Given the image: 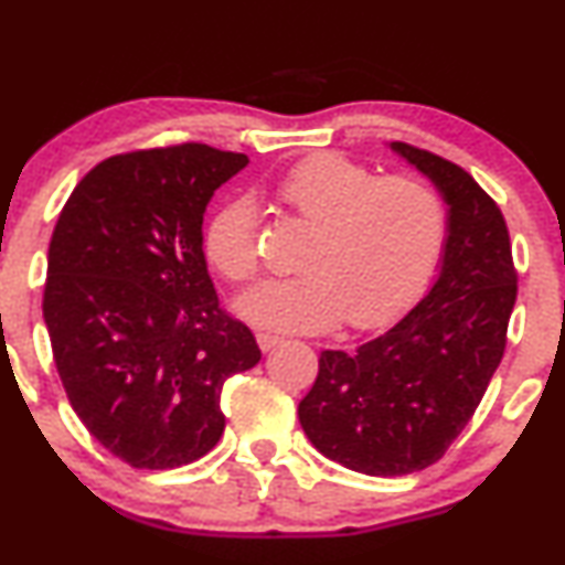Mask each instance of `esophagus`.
I'll list each match as a JSON object with an SVG mask.
<instances>
[{
    "instance_id": "esophagus-1",
    "label": "esophagus",
    "mask_w": 565,
    "mask_h": 565,
    "mask_svg": "<svg viewBox=\"0 0 565 565\" xmlns=\"http://www.w3.org/2000/svg\"><path fill=\"white\" fill-rule=\"evenodd\" d=\"M284 339L281 337H274V334H265V331H260V334H257V344H260V350L263 352H268V350H274L276 344H281Z\"/></svg>"
}]
</instances>
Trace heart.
I'll list each match as a JSON object with an SVG mask.
<instances>
[{"mask_svg":"<svg viewBox=\"0 0 565 565\" xmlns=\"http://www.w3.org/2000/svg\"><path fill=\"white\" fill-rule=\"evenodd\" d=\"M278 205L310 226L300 270L263 278L236 300L249 323L274 331H326L339 321L371 329L424 291L447 239L441 196L413 175H382L344 154L297 162L276 183ZM257 207L234 196L205 231L210 263L231 281L257 274Z\"/></svg>","mask_w":565,"mask_h":565,"instance_id":"b5f03b06","label":"heart"}]
</instances>
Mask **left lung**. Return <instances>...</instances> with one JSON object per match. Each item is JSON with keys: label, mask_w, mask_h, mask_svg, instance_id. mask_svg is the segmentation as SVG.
<instances>
[{"label": "left lung", "mask_w": 565, "mask_h": 565, "mask_svg": "<svg viewBox=\"0 0 565 565\" xmlns=\"http://www.w3.org/2000/svg\"><path fill=\"white\" fill-rule=\"evenodd\" d=\"M447 205L437 281L390 331L355 352L323 350L297 416L318 452L369 477L437 463L466 429L505 352L515 305L511 236L463 168L392 141Z\"/></svg>", "instance_id": "1"}]
</instances>
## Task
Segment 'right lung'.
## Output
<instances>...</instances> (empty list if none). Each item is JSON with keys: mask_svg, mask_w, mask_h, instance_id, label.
Listing matches in <instances>:
<instances>
[{"mask_svg": "<svg viewBox=\"0 0 565 565\" xmlns=\"http://www.w3.org/2000/svg\"><path fill=\"white\" fill-rule=\"evenodd\" d=\"M247 154L207 145L115 154L57 217L44 323L76 416L134 468L207 455L226 429V379L260 360L253 331L217 305L202 217Z\"/></svg>", "mask_w": 565, "mask_h": 565, "instance_id": "add662e5", "label": "right lung"}]
</instances>
